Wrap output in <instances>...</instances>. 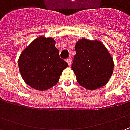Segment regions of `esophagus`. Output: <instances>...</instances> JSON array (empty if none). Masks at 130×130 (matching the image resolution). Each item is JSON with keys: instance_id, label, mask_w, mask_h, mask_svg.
Returning a JSON list of instances; mask_svg holds the SVG:
<instances>
[{"instance_id": "obj_1", "label": "esophagus", "mask_w": 130, "mask_h": 130, "mask_svg": "<svg viewBox=\"0 0 130 130\" xmlns=\"http://www.w3.org/2000/svg\"><path fill=\"white\" fill-rule=\"evenodd\" d=\"M66 61H67V63H68V65H69V66H70V65H71V63H72V59L69 58H67V59L66 60Z\"/></svg>"}]
</instances>
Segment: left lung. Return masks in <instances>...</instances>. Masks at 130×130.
Segmentation results:
<instances>
[{"label": "left lung", "mask_w": 130, "mask_h": 130, "mask_svg": "<svg viewBox=\"0 0 130 130\" xmlns=\"http://www.w3.org/2000/svg\"><path fill=\"white\" fill-rule=\"evenodd\" d=\"M72 69L78 83L87 90L103 87L113 72L114 63L106 47L99 40L83 38L75 45Z\"/></svg>", "instance_id": "obj_1"}]
</instances>
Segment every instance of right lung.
Wrapping results in <instances>:
<instances>
[{
  "label": "right lung",
  "instance_id": "add662e5",
  "mask_svg": "<svg viewBox=\"0 0 130 130\" xmlns=\"http://www.w3.org/2000/svg\"><path fill=\"white\" fill-rule=\"evenodd\" d=\"M19 72L24 81L35 90H46L58 82L68 67L59 56L56 41L40 36L23 51L18 60Z\"/></svg>",
  "mask_w": 130,
  "mask_h": 130
}]
</instances>
